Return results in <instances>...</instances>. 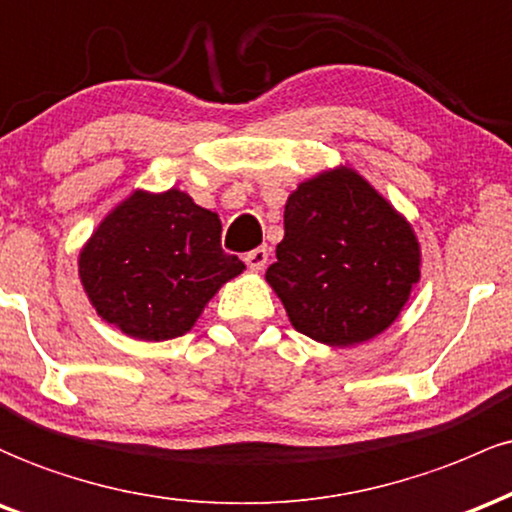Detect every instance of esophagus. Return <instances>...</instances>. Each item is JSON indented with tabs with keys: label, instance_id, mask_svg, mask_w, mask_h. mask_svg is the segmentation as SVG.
<instances>
[{
	"label": "esophagus",
	"instance_id": "esophagus-1",
	"mask_svg": "<svg viewBox=\"0 0 512 512\" xmlns=\"http://www.w3.org/2000/svg\"><path fill=\"white\" fill-rule=\"evenodd\" d=\"M244 261H246V266L251 268V271H263V268H266V263H268V246H258V249H254V251H249V254L244 256Z\"/></svg>",
	"mask_w": 512,
	"mask_h": 512
}]
</instances>
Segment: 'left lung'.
Wrapping results in <instances>:
<instances>
[{"label": "left lung", "instance_id": "8db88e82", "mask_svg": "<svg viewBox=\"0 0 512 512\" xmlns=\"http://www.w3.org/2000/svg\"><path fill=\"white\" fill-rule=\"evenodd\" d=\"M266 283L312 341L350 348L399 319L421 280L413 225L353 166L297 183Z\"/></svg>", "mask_w": 512, "mask_h": 512}]
</instances>
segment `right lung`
Listing matches in <instances>:
<instances>
[{"mask_svg":"<svg viewBox=\"0 0 512 512\" xmlns=\"http://www.w3.org/2000/svg\"><path fill=\"white\" fill-rule=\"evenodd\" d=\"M220 215L179 188H135L79 249V280L91 307L135 341H171L195 326L244 263L220 246Z\"/></svg>","mask_w":512,"mask_h":512,"instance_id":"right-lung-1","label":"right lung"}]
</instances>
